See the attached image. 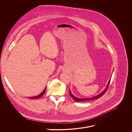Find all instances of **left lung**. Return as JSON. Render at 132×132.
<instances>
[{
  "instance_id": "obj_1",
  "label": "left lung",
  "mask_w": 132,
  "mask_h": 132,
  "mask_svg": "<svg viewBox=\"0 0 132 132\" xmlns=\"http://www.w3.org/2000/svg\"><path fill=\"white\" fill-rule=\"evenodd\" d=\"M110 79L109 80V82H108V84L106 87V88L105 89V90L102 92L100 94H99V95H97V96H94L93 97H91V98H77L76 97H75V96H73L72 94L71 91L70 90V92H69V94L70 95H71V96L72 97V98H73V99L76 101V102H86V101H91V100H95V99H97L99 98H100L101 96H103L105 93L107 91L108 89V87H109V85L110 84Z\"/></svg>"
}]
</instances>
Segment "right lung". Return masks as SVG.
I'll return each instance as SVG.
<instances>
[{
    "label": "right lung",
    "instance_id": "1",
    "mask_svg": "<svg viewBox=\"0 0 132 132\" xmlns=\"http://www.w3.org/2000/svg\"><path fill=\"white\" fill-rule=\"evenodd\" d=\"M45 91H46V88L44 89V90H43V91L41 94H40L39 95H38V96H34V97H29V98H30V99H38V98L41 97V96H42L44 95V94L45 92Z\"/></svg>",
    "mask_w": 132,
    "mask_h": 132
}]
</instances>
